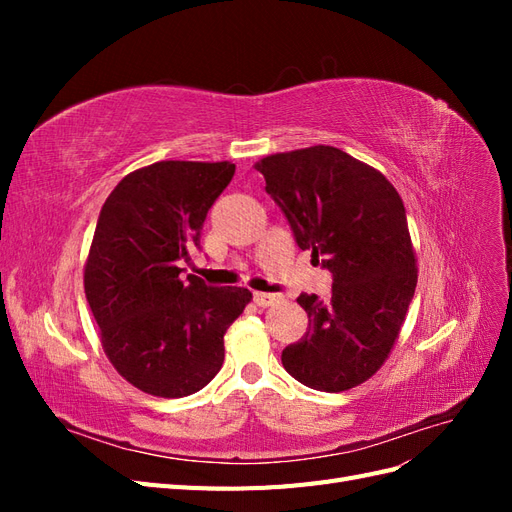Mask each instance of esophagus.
I'll return each mask as SVG.
<instances>
[{
	"mask_svg": "<svg viewBox=\"0 0 512 512\" xmlns=\"http://www.w3.org/2000/svg\"><path fill=\"white\" fill-rule=\"evenodd\" d=\"M280 294H271V292H254V303L258 307H269V305H275L280 303Z\"/></svg>",
	"mask_w": 512,
	"mask_h": 512,
	"instance_id": "obj_1",
	"label": "esophagus"
}]
</instances>
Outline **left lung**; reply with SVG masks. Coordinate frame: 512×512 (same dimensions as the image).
Returning <instances> with one entry per match:
<instances>
[{
    "label": "left lung",
    "mask_w": 512,
    "mask_h": 512,
    "mask_svg": "<svg viewBox=\"0 0 512 512\" xmlns=\"http://www.w3.org/2000/svg\"><path fill=\"white\" fill-rule=\"evenodd\" d=\"M254 168L301 250L333 273L331 299L299 294L309 327L282 363L309 389H354L389 359L414 297L418 269L401 196L380 170L329 145L273 153Z\"/></svg>",
    "instance_id": "1"
}]
</instances>
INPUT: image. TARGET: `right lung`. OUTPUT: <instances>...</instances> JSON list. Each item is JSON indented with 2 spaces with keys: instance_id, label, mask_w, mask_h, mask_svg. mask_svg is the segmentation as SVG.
<instances>
[{
  "instance_id": "1",
  "label": "right lung",
  "mask_w": 512,
  "mask_h": 512,
  "mask_svg": "<svg viewBox=\"0 0 512 512\" xmlns=\"http://www.w3.org/2000/svg\"><path fill=\"white\" fill-rule=\"evenodd\" d=\"M235 164L162 160L108 194L85 260V297L117 374L175 399L207 386L224 363V333L252 301L239 286L181 280L207 211Z\"/></svg>"
}]
</instances>
